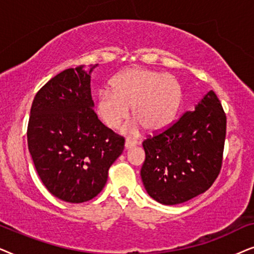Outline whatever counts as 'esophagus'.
<instances>
[{"mask_svg": "<svg viewBox=\"0 0 254 254\" xmlns=\"http://www.w3.org/2000/svg\"><path fill=\"white\" fill-rule=\"evenodd\" d=\"M136 145H137V141L127 139V141H125L124 147H125V150H130V148H133L134 146H136Z\"/></svg>", "mask_w": 254, "mask_h": 254, "instance_id": "obj_1", "label": "esophagus"}]
</instances>
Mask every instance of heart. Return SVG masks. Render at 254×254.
Here are the masks:
<instances>
[{"instance_id": "heart-1", "label": "heart", "mask_w": 254, "mask_h": 254, "mask_svg": "<svg viewBox=\"0 0 254 254\" xmlns=\"http://www.w3.org/2000/svg\"><path fill=\"white\" fill-rule=\"evenodd\" d=\"M110 89L97 94V116L110 129H118L129 117L130 107L137 118L127 132L146 127L160 132L175 121L182 101V87L177 77L141 67H132L115 76Z\"/></svg>"}]
</instances>
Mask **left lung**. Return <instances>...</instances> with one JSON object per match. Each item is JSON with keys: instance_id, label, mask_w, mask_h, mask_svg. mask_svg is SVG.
<instances>
[{"instance_id": "obj_1", "label": "left lung", "mask_w": 254, "mask_h": 254, "mask_svg": "<svg viewBox=\"0 0 254 254\" xmlns=\"http://www.w3.org/2000/svg\"><path fill=\"white\" fill-rule=\"evenodd\" d=\"M226 117L210 90L172 127L143 141L140 177L147 194L159 203L180 204L214 184L222 166Z\"/></svg>"}]
</instances>
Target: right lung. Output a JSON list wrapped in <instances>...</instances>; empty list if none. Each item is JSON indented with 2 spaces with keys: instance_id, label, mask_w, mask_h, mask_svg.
Wrapping results in <instances>:
<instances>
[{
  "instance_id": "add662e5",
  "label": "right lung",
  "mask_w": 254,
  "mask_h": 254,
  "mask_svg": "<svg viewBox=\"0 0 254 254\" xmlns=\"http://www.w3.org/2000/svg\"><path fill=\"white\" fill-rule=\"evenodd\" d=\"M97 65L65 69L37 93L28 127V146L40 180L69 203L95 197L108 171L124 150V138L94 113L90 75Z\"/></svg>"
}]
</instances>
